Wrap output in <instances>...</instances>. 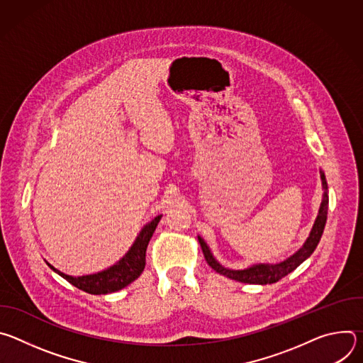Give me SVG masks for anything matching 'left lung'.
<instances>
[{"label":"left lung","mask_w":363,"mask_h":363,"mask_svg":"<svg viewBox=\"0 0 363 363\" xmlns=\"http://www.w3.org/2000/svg\"><path fill=\"white\" fill-rule=\"evenodd\" d=\"M320 179H322V188H323V196H322V202H320V208L318 213V217L315 220V224L310 230L308 237L306 238L304 244L289 258H286L284 262L276 263V264H269V263H258V264H252L247 269H241V270H233V269H227L223 264H220L217 262V258L214 257V254L211 252V248L208 247V244L205 242V240L198 235L202 252L206 263L210 264L211 269H214L217 273L241 281V283H248V284H272V283H277L279 280H281L284 276H287L289 273H291L293 270H296L304 260L313 254V251L316 250L325 225H326V220H328V205H329V195H328V182H326V177L323 174V171L320 169Z\"/></svg>","instance_id":"1"}]
</instances>
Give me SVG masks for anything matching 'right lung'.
Instances as JSON below:
<instances>
[{
  "label": "right lung",
  "instance_id": "add662e5",
  "mask_svg": "<svg viewBox=\"0 0 363 363\" xmlns=\"http://www.w3.org/2000/svg\"><path fill=\"white\" fill-rule=\"evenodd\" d=\"M162 216H157L150 223L143 225L140 233L138 234L135 242L129 248V251L121 258V260L113 264L112 267L87 274V276H79L73 277L69 274L62 273L60 270L55 269L50 263L47 266L56 272L59 276L66 279L69 283L76 286L77 289L89 293V294H108L118 290H122L123 287L129 286L132 281H135L145 269V255H146V247L149 244V240L152 238L155 228H157L158 223L161 221Z\"/></svg>",
  "mask_w": 363,
  "mask_h": 363
}]
</instances>
